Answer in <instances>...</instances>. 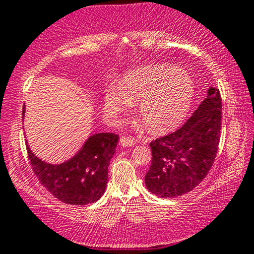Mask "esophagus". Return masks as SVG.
Instances as JSON below:
<instances>
[{
    "label": "esophagus",
    "mask_w": 254,
    "mask_h": 254,
    "mask_svg": "<svg viewBox=\"0 0 254 254\" xmlns=\"http://www.w3.org/2000/svg\"><path fill=\"white\" fill-rule=\"evenodd\" d=\"M120 144H121L122 147H128L133 146L135 142L130 136H121V138H120Z\"/></svg>",
    "instance_id": "obj_1"
}]
</instances>
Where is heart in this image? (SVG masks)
Listing matches in <instances>:
<instances>
[{"label": "heart", "instance_id": "obj_1", "mask_svg": "<svg viewBox=\"0 0 254 254\" xmlns=\"http://www.w3.org/2000/svg\"><path fill=\"white\" fill-rule=\"evenodd\" d=\"M194 84L185 70L170 64H151L130 70L120 84L110 85L104 97L107 112L119 116L138 102L139 118L151 132L175 128L189 113Z\"/></svg>", "mask_w": 254, "mask_h": 254}]
</instances>
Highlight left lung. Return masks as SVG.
<instances>
[{"label":"left lung","instance_id":"left-lung-1","mask_svg":"<svg viewBox=\"0 0 254 254\" xmlns=\"http://www.w3.org/2000/svg\"><path fill=\"white\" fill-rule=\"evenodd\" d=\"M221 126V93L217 87H210L182 127L150 142L152 162L145 175L147 190L161 198H175L198 186L217 155Z\"/></svg>","mask_w":254,"mask_h":254}]
</instances>
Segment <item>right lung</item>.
Masks as SVG:
<instances>
[{"label":"right lung","instance_id":"add662e5","mask_svg":"<svg viewBox=\"0 0 254 254\" xmlns=\"http://www.w3.org/2000/svg\"><path fill=\"white\" fill-rule=\"evenodd\" d=\"M118 141L115 133H97L87 139L74 157L61 164L45 163L28 146L27 155L39 182L55 198L65 204L86 205L95 203L104 193L108 167Z\"/></svg>","mask_w":254,"mask_h":254}]
</instances>
